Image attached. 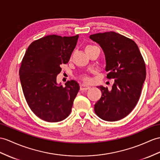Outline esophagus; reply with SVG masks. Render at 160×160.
<instances>
[{
    "mask_svg": "<svg viewBox=\"0 0 160 160\" xmlns=\"http://www.w3.org/2000/svg\"><path fill=\"white\" fill-rule=\"evenodd\" d=\"M89 89H90V87L88 86V85H86L82 84V85H80V90L81 91H86Z\"/></svg>",
    "mask_w": 160,
    "mask_h": 160,
    "instance_id": "1",
    "label": "esophagus"
}]
</instances>
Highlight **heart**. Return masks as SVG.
Wrapping results in <instances>:
<instances>
[{
    "label": "heart",
    "mask_w": 160,
    "mask_h": 160,
    "mask_svg": "<svg viewBox=\"0 0 160 160\" xmlns=\"http://www.w3.org/2000/svg\"><path fill=\"white\" fill-rule=\"evenodd\" d=\"M93 47L94 46H92V45H88L87 46L86 48H85V50L88 49H89L91 48H93ZM79 79H81L82 81H83L84 82H89V80H90V78L89 77V76L88 75H85V74H83V75H81L79 76Z\"/></svg>",
    "instance_id": "b5f03b06"
}]
</instances>
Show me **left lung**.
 I'll return each instance as SVG.
<instances>
[{"label":"left lung","mask_w":160,"mask_h":160,"mask_svg":"<svg viewBox=\"0 0 160 160\" xmlns=\"http://www.w3.org/2000/svg\"><path fill=\"white\" fill-rule=\"evenodd\" d=\"M89 38L102 48L107 79H115L111 90L98 86L100 99L94 111L100 119L115 122L130 114L137 104L146 78L143 58L136 42L115 32L92 34Z\"/></svg>","instance_id":"1"}]
</instances>
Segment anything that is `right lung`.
I'll list each match as a JSON object with an SVG mask.
<instances>
[{"mask_svg": "<svg viewBox=\"0 0 160 160\" xmlns=\"http://www.w3.org/2000/svg\"><path fill=\"white\" fill-rule=\"evenodd\" d=\"M79 35H48L33 41L19 68L23 93L30 109L48 122H58L70 115L79 85L71 80L65 87L56 82L61 65L67 64Z\"/></svg>", "mask_w": 160, "mask_h": 160, "instance_id": "right-lung-1", "label": "right lung"}]
</instances>
